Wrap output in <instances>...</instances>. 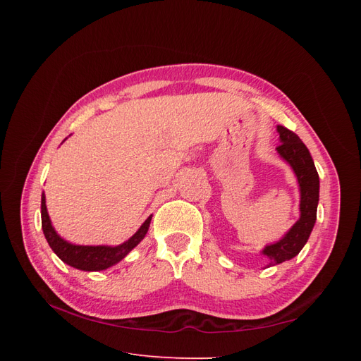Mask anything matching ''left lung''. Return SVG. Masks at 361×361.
<instances>
[{
  "label": "left lung",
  "instance_id": "8db88e82",
  "mask_svg": "<svg viewBox=\"0 0 361 361\" xmlns=\"http://www.w3.org/2000/svg\"><path fill=\"white\" fill-rule=\"evenodd\" d=\"M277 133L281 143L276 149L277 154L289 164L298 182L300 218L279 241L262 248L260 255L268 257L267 267L279 265L300 253L313 231L319 202V176L309 149L305 147L300 137L288 128L277 126Z\"/></svg>",
  "mask_w": 361,
  "mask_h": 361
}]
</instances>
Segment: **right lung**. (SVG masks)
I'll use <instances>...</instances> for the list:
<instances>
[{
    "label": "right lung",
    "instance_id": "1",
    "mask_svg": "<svg viewBox=\"0 0 361 361\" xmlns=\"http://www.w3.org/2000/svg\"><path fill=\"white\" fill-rule=\"evenodd\" d=\"M42 231L49 247L64 264L81 271H104L125 259L135 248L149 231L152 215L140 226L138 231L118 245H76L63 239L54 228L47 209L45 192H42Z\"/></svg>",
    "mask_w": 361,
    "mask_h": 361
}]
</instances>
